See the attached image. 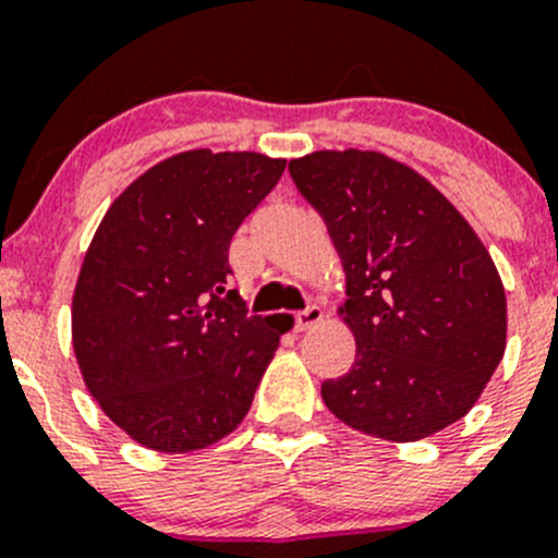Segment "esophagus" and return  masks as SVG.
Instances as JSON below:
<instances>
[{"label":"esophagus","mask_w":558,"mask_h":558,"mask_svg":"<svg viewBox=\"0 0 558 558\" xmlns=\"http://www.w3.org/2000/svg\"><path fill=\"white\" fill-rule=\"evenodd\" d=\"M322 318H324L322 307L311 305V307H307V311L296 313V329H300V332H305V329H313V327H316V324H322Z\"/></svg>","instance_id":"34e87169"}]
</instances>
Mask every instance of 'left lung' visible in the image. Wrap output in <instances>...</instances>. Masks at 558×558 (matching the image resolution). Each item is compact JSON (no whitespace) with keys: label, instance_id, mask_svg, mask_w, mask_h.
<instances>
[{"label":"left lung","instance_id":"1","mask_svg":"<svg viewBox=\"0 0 558 558\" xmlns=\"http://www.w3.org/2000/svg\"><path fill=\"white\" fill-rule=\"evenodd\" d=\"M289 171L345 275L338 316L356 356L322 384L327 409L395 445L458 423L507 345L505 286L477 231L439 187L384 153L318 149Z\"/></svg>","mask_w":558,"mask_h":558}]
</instances>
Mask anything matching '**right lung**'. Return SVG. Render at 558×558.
<instances>
[{"instance_id":"1","label":"right lung","mask_w":558,"mask_h":558,"mask_svg":"<svg viewBox=\"0 0 558 558\" xmlns=\"http://www.w3.org/2000/svg\"><path fill=\"white\" fill-rule=\"evenodd\" d=\"M283 158L187 149L130 182L102 215L73 291V351L106 416L169 456L236 430L289 332L247 316L229 245L278 185Z\"/></svg>"}]
</instances>
